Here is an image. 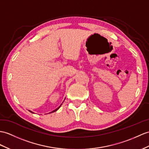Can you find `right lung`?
I'll return each instance as SVG.
<instances>
[{"instance_id":"1","label":"right lung","mask_w":149,"mask_h":149,"mask_svg":"<svg viewBox=\"0 0 149 149\" xmlns=\"http://www.w3.org/2000/svg\"><path fill=\"white\" fill-rule=\"evenodd\" d=\"M62 104H61V106H59V107H57V109H55V110H54V111H52V112H50V113H52V112H56V111H57L58 109H59V108L61 107V106H62ZM29 111H30V112H31V113H34V112H33L32 111H30V110H29Z\"/></svg>"}]
</instances>
